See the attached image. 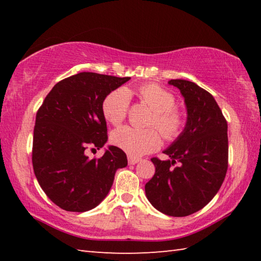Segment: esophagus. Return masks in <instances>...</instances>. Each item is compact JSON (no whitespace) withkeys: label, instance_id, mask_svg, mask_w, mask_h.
Segmentation results:
<instances>
[{"label":"esophagus","instance_id":"obj_1","mask_svg":"<svg viewBox=\"0 0 261 261\" xmlns=\"http://www.w3.org/2000/svg\"><path fill=\"white\" fill-rule=\"evenodd\" d=\"M139 161H140L139 158L131 156V155L127 156V162H129V165H136V163H138Z\"/></svg>","mask_w":261,"mask_h":261}]
</instances>
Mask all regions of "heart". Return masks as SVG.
Returning <instances> with one entry per match:
<instances>
[{
  "label": "heart",
  "instance_id": "obj_1",
  "mask_svg": "<svg viewBox=\"0 0 261 261\" xmlns=\"http://www.w3.org/2000/svg\"><path fill=\"white\" fill-rule=\"evenodd\" d=\"M130 94H132V91L117 88L105 98L102 114L110 124L120 125L126 118ZM137 94L153 110L147 125L154 127L135 129L131 126H121L113 131L112 143L130 155L138 156L160 147L161 136L157 128L167 140L177 138L184 129L185 116L174 106V95L156 84H145L137 90Z\"/></svg>",
  "mask_w": 261,
  "mask_h": 261
}]
</instances>
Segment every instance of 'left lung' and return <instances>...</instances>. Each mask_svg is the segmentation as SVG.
I'll return each instance as SVG.
<instances>
[{"label":"left lung","instance_id":"left-lung-1","mask_svg":"<svg viewBox=\"0 0 261 261\" xmlns=\"http://www.w3.org/2000/svg\"><path fill=\"white\" fill-rule=\"evenodd\" d=\"M168 84L183 95L187 124L163 151L170 160L151 159L155 174L145 185V192L158 211L179 218L205 207L222 185L228 169V125L213 95L204 88L184 79Z\"/></svg>","mask_w":261,"mask_h":261}]
</instances>
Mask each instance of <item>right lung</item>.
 Here are the masks:
<instances>
[{"label":"right lung","instance_id":"add662e5","mask_svg":"<svg viewBox=\"0 0 261 261\" xmlns=\"http://www.w3.org/2000/svg\"><path fill=\"white\" fill-rule=\"evenodd\" d=\"M130 81L95 72H81L56 84L35 117L32 163L47 197L68 212L98 206L112 188L126 154L109 146L100 159H88V148L107 143L102 102L110 92Z\"/></svg>","mask_w":261,"mask_h":261}]
</instances>
